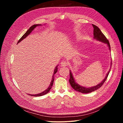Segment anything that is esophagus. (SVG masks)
I'll return each mask as SVG.
<instances>
[{
	"mask_svg": "<svg viewBox=\"0 0 123 123\" xmlns=\"http://www.w3.org/2000/svg\"><path fill=\"white\" fill-rule=\"evenodd\" d=\"M67 65H68L67 62L66 61H62L61 63V65L62 67H66V66H67Z\"/></svg>",
	"mask_w": 123,
	"mask_h": 123,
	"instance_id": "34e87169",
	"label": "esophagus"
}]
</instances>
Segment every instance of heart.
<instances>
[{
	"label": "heart",
	"instance_id": "1",
	"mask_svg": "<svg viewBox=\"0 0 123 123\" xmlns=\"http://www.w3.org/2000/svg\"><path fill=\"white\" fill-rule=\"evenodd\" d=\"M75 33H76V34H77V33H78V32H77V31H75Z\"/></svg>",
	"mask_w": 123,
	"mask_h": 123
}]
</instances>
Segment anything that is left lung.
Masks as SVG:
<instances>
[{"label":"left lung","mask_w":123,"mask_h":123,"mask_svg":"<svg viewBox=\"0 0 123 123\" xmlns=\"http://www.w3.org/2000/svg\"><path fill=\"white\" fill-rule=\"evenodd\" d=\"M92 26L93 27V29H94L93 38L95 40L99 41L100 42H102L103 43L107 44V45L108 46V47L110 51L111 50L110 46V43L108 40L106 38L105 36L103 34V33L102 32V31H100V30L97 27V26H96L95 25H92ZM111 66H112V62H111L110 68H111ZM110 71V69H109V71L107 73L106 76H105V79H104L100 83L98 84L97 85L91 87H86L82 86L77 84V83L75 81V79H74L71 71L70 70L69 82L72 88L74 89L75 90H76V91H78L80 93H90L91 92L97 90V89H98V88H99L100 87H101L104 84V83H105V81H106L108 76L109 75Z\"/></svg>","instance_id":"8db88e82"}]
</instances>
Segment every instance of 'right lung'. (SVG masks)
I'll return each mask as SVG.
<instances>
[{
	"label": "right lung",
	"mask_w": 123,
	"mask_h": 123,
	"mask_svg": "<svg viewBox=\"0 0 123 123\" xmlns=\"http://www.w3.org/2000/svg\"><path fill=\"white\" fill-rule=\"evenodd\" d=\"M44 25H45V24H44ZM40 25H42L37 24V25H33L32 26H31V27L29 28V29L25 33V34L23 36L21 37V38L19 40H18L17 43H20L21 41H22L23 39L25 38L28 35H29L31 33V32L33 31V30H34L36 27H37V26H40ZM58 65H57V66H56V67L55 68V69L54 70V73L53 74L52 78V80H51V83H50V84L49 85V87H48L46 89V90L43 91L42 92L40 93L36 94H29L30 95L34 96H43V95H44L46 94L47 93H48L49 92V91L51 90V89L52 88V86H53V82H54V75H55V74L57 72V70H58V68L57 67H58Z\"/></svg>",
	"instance_id": "obj_1"
}]
</instances>
